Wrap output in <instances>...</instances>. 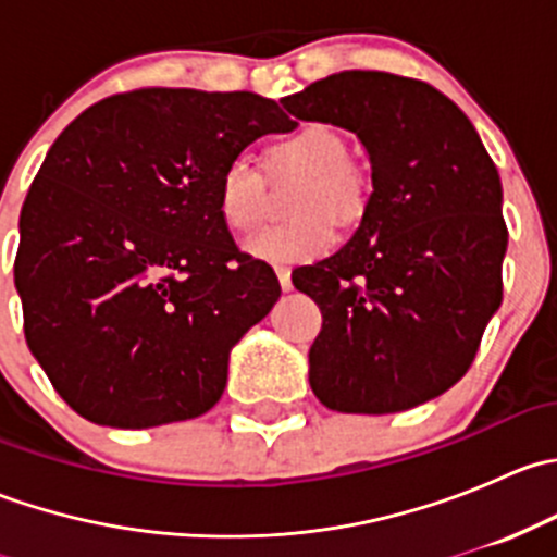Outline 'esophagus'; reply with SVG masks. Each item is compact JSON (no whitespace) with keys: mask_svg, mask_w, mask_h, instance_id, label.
Listing matches in <instances>:
<instances>
[{"mask_svg":"<svg viewBox=\"0 0 557 557\" xmlns=\"http://www.w3.org/2000/svg\"><path fill=\"white\" fill-rule=\"evenodd\" d=\"M274 272H277L280 288H283L285 294H288V290H294V280H290V269L288 267H277Z\"/></svg>","mask_w":557,"mask_h":557,"instance_id":"1","label":"esophagus"}]
</instances>
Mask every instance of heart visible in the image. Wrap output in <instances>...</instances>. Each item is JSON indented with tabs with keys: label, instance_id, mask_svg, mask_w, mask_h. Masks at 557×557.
I'll return each mask as SVG.
<instances>
[{
	"label": "heart",
	"instance_id": "b5f03b06",
	"mask_svg": "<svg viewBox=\"0 0 557 557\" xmlns=\"http://www.w3.org/2000/svg\"><path fill=\"white\" fill-rule=\"evenodd\" d=\"M274 159L307 172V183L296 199V221L267 226L252 234L245 250L267 263H301L323 256L334 245V223L361 215L367 188L363 177L347 164V143L323 123H310L274 145ZM263 177L250 153L226 161L218 177V212L232 232H250L261 221ZM329 211L327 216L324 212Z\"/></svg>",
	"mask_w": 557,
	"mask_h": 557
}]
</instances>
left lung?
Here are the masks:
<instances>
[{"instance_id":"obj_1","label":"left lung","mask_w":557,"mask_h":557,"mask_svg":"<svg viewBox=\"0 0 557 557\" xmlns=\"http://www.w3.org/2000/svg\"><path fill=\"white\" fill-rule=\"evenodd\" d=\"M299 121L356 134L372 196L350 243L294 285L323 314L312 393L347 414L431 401L469 372L502 307V177L458 104L423 81L347 70L285 97Z\"/></svg>"}]
</instances>
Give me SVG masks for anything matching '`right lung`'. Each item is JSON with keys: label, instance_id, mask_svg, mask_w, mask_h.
<instances>
[{"label": "right lung", "instance_id": "obj_1", "mask_svg": "<svg viewBox=\"0 0 557 557\" xmlns=\"http://www.w3.org/2000/svg\"><path fill=\"white\" fill-rule=\"evenodd\" d=\"M299 126L258 94L143 88L59 134L21 210L26 345L86 420L153 429L223 396L232 347L280 299L218 212L232 156Z\"/></svg>", "mask_w": 557, "mask_h": 557}]
</instances>
